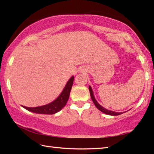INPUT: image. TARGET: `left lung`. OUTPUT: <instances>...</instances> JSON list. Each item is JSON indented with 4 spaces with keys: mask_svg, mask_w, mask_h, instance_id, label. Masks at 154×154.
Masks as SVG:
<instances>
[{
    "mask_svg": "<svg viewBox=\"0 0 154 154\" xmlns=\"http://www.w3.org/2000/svg\"><path fill=\"white\" fill-rule=\"evenodd\" d=\"M89 90H90V92L91 98H92L93 103H94L95 106H96V108H97L98 110H100V111H102L103 113H104L109 115V116H119V115L123 113V112H122V113H118V112H115V111H113L107 110V109H106L105 108H104L103 106H102L100 105H99V103L97 102V101H96V100L95 98H94V96L93 91L92 90V88H91V86H89Z\"/></svg>",
    "mask_w": 154,
    "mask_h": 154,
    "instance_id": "obj_1",
    "label": "left lung"
}]
</instances>
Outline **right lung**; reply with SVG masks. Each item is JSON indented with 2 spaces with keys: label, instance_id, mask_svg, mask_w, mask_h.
Here are the masks:
<instances>
[{
  "label": "right lung",
  "instance_id": "obj_1",
  "mask_svg": "<svg viewBox=\"0 0 154 154\" xmlns=\"http://www.w3.org/2000/svg\"><path fill=\"white\" fill-rule=\"evenodd\" d=\"M73 80L74 77L72 76L70 78V79L68 81L60 94L53 102L49 103L48 105L36 106V107H27V106H22L26 110L36 113L52 115L58 113L66 105L67 101L69 100L70 92H71L72 83H73Z\"/></svg>",
  "mask_w": 154,
  "mask_h": 154
}]
</instances>
